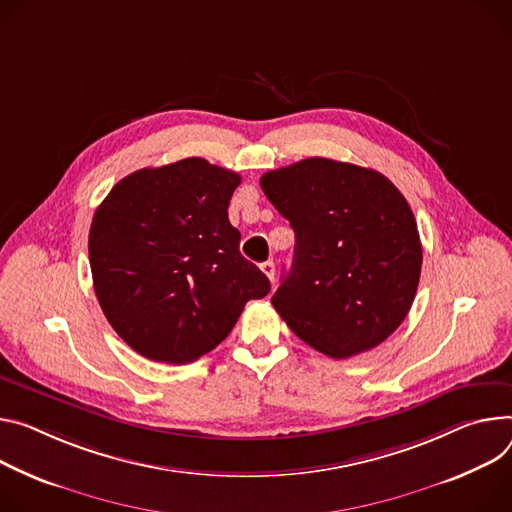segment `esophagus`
<instances>
[{
    "label": "esophagus",
    "instance_id": "obj_1",
    "mask_svg": "<svg viewBox=\"0 0 512 512\" xmlns=\"http://www.w3.org/2000/svg\"><path fill=\"white\" fill-rule=\"evenodd\" d=\"M261 271L269 277V280L273 282V275H275V265H273V261H265V263H261Z\"/></svg>",
    "mask_w": 512,
    "mask_h": 512
}]
</instances>
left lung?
<instances>
[{"mask_svg":"<svg viewBox=\"0 0 512 512\" xmlns=\"http://www.w3.org/2000/svg\"><path fill=\"white\" fill-rule=\"evenodd\" d=\"M261 190L296 235L292 269L271 298L312 349L347 359L406 318L423 265L414 214L374 169L324 157L267 171Z\"/></svg>","mask_w":512,"mask_h":512,"instance_id":"8db88e82","label":"left lung"}]
</instances>
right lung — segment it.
Listing matches in <instances>:
<instances>
[{
  "instance_id": "1",
  "label": "right lung",
  "mask_w": 512,
  "mask_h": 512,
  "mask_svg": "<svg viewBox=\"0 0 512 512\" xmlns=\"http://www.w3.org/2000/svg\"><path fill=\"white\" fill-rule=\"evenodd\" d=\"M239 183V173L190 157L126 175L96 210L87 245L94 290L136 353L196 361L228 337L249 300L269 294L228 220Z\"/></svg>"
}]
</instances>
